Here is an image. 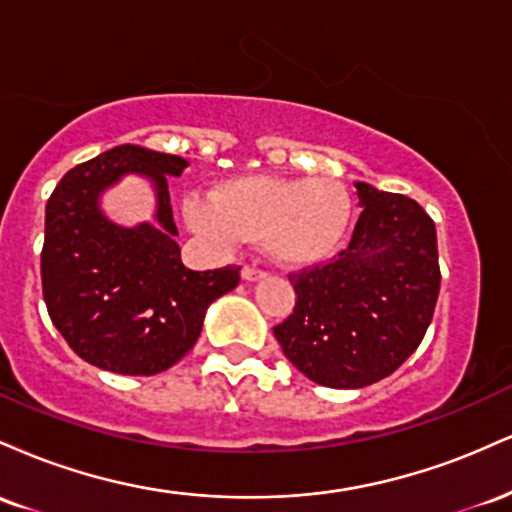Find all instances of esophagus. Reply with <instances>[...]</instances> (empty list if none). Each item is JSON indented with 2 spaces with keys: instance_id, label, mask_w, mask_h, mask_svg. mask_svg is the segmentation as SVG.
<instances>
[{
  "instance_id": "1",
  "label": "esophagus",
  "mask_w": 512,
  "mask_h": 512,
  "mask_svg": "<svg viewBox=\"0 0 512 512\" xmlns=\"http://www.w3.org/2000/svg\"><path fill=\"white\" fill-rule=\"evenodd\" d=\"M240 276H243V281H260L264 279V272H260V269L255 267H243L240 269Z\"/></svg>"
}]
</instances>
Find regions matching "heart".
I'll return each instance as SVG.
<instances>
[{"label": "heart", "instance_id": "b5f03b06", "mask_svg": "<svg viewBox=\"0 0 512 512\" xmlns=\"http://www.w3.org/2000/svg\"><path fill=\"white\" fill-rule=\"evenodd\" d=\"M351 211L349 192L337 180L243 175L219 182L211 199H187L185 221L211 243L262 240L279 264L313 267L344 243Z\"/></svg>", "mask_w": 512, "mask_h": 512}]
</instances>
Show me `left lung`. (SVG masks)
<instances>
[{
  "label": "left lung",
  "instance_id": "obj_1",
  "mask_svg": "<svg viewBox=\"0 0 512 512\" xmlns=\"http://www.w3.org/2000/svg\"><path fill=\"white\" fill-rule=\"evenodd\" d=\"M363 211L349 248L291 274L296 308L274 327L305 378L337 390L378 383L431 325L440 291L436 223L414 199L356 182Z\"/></svg>",
  "mask_w": 512,
  "mask_h": 512
}]
</instances>
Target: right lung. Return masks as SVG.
Listing matches in <instances>:
<instances>
[{
    "label": "right lung",
    "mask_w": 512,
    "mask_h": 512,
    "mask_svg": "<svg viewBox=\"0 0 512 512\" xmlns=\"http://www.w3.org/2000/svg\"><path fill=\"white\" fill-rule=\"evenodd\" d=\"M185 158L122 144L69 170L45 207L40 255L52 325L91 366L156 375L197 342L207 308L240 281V267L192 272L180 260L168 178ZM125 174H142L157 195L154 222L120 227L100 195Z\"/></svg>",
    "instance_id": "obj_1"
}]
</instances>
